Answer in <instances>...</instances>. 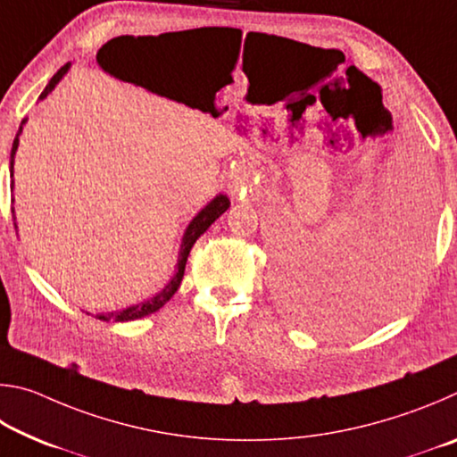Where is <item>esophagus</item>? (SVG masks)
<instances>
[{
    "label": "esophagus",
    "instance_id": "esophagus-1",
    "mask_svg": "<svg viewBox=\"0 0 457 457\" xmlns=\"http://www.w3.org/2000/svg\"><path fill=\"white\" fill-rule=\"evenodd\" d=\"M234 191H237V185H236V187H234Z\"/></svg>",
    "mask_w": 457,
    "mask_h": 457
}]
</instances>
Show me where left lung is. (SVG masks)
<instances>
[{"label": "left lung", "mask_w": 457, "mask_h": 457, "mask_svg": "<svg viewBox=\"0 0 457 457\" xmlns=\"http://www.w3.org/2000/svg\"><path fill=\"white\" fill-rule=\"evenodd\" d=\"M393 177L405 223L385 250L351 262L311 252L288 260L280 294L298 322L365 330L389 319L407 300L425 247V226H420L429 218L431 189L421 163L407 154L397 161Z\"/></svg>", "instance_id": "left-lung-1"}]
</instances>
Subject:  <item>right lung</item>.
I'll list each match as a JSON object with an SVG mask.
<instances>
[{
    "instance_id": "1",
    "label": "right lung",
    "mask_w": 457,
    "mask_h": 457,
    "mask_svg": "<svg viewBox=\"0 0 457 457\" xmlns=\"http://www.w3.org/2000/svg\"><path fill=\"white\" fill-rule=\"evenodd\" d=\"M111 42H112V40H111ZM111 42H108V44H111ZM108 44H104L103 48H100V52H103L104 48H108ZM100 52H98V54H100ZM108 57H111L112 60L108 61ZM96 58H98V56H96ZM100 62H103V60H100ZM104 62H111V66L114 68V71H122V68H125V64L129 62V56H127V52H125V48H122V46H114V48L108 50V54L104 56ZM68 68H71V64L62 66L60 71L52 76V80L48 82V87H46L44 92L40 95L42 100H44L46 96H48L50 92H52V88L56 87V84L62 80V76H64V74L68 72ZM24 122H26V120H21L18 135H15V138H13L12 159H10L12 177H13V157H15V151H18V143H20L21 129H24ZM12 185H13V183H12ZM228 207H229V199H228L226 195H218V197H215V199L212 201V204H207V205L204 207V210H201V212L195 215V218H193V221L189 223V228L185 229V236H183V242H181V252H179V262H177L175 274H173L171 280H169V284L165 286V288L157 294V296H153L151 300H146V303H143V304L129 306V308H125V311L98 314V319H100V320H114V322L137 320V319H143V316H149V314H153V312H157L161 306L167 304L169 300H171L173 294L177 292V288H179V284H181V280H183L185 264H187V256H189L193 244L197 242V239L201 237V234H205L207 228H210L212 223H213L215 220H218L223 212L228 210ZM12 215H13V210H12ZM13 220H15V215H13Z\"/></svg>"
}]
</instances>
